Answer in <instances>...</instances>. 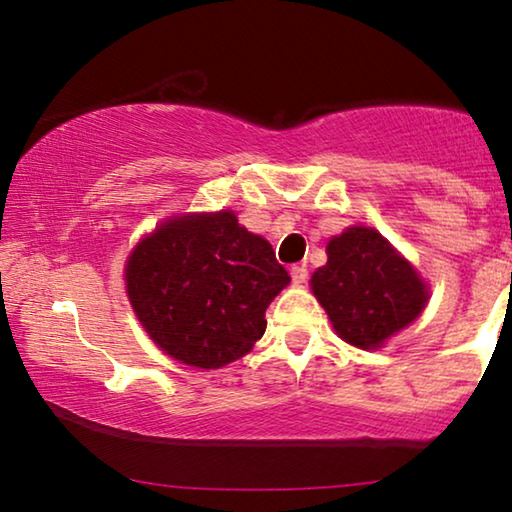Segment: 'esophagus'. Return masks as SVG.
<instances>
[{
    "label": "esophagus",
    "instance_id": "obj_1",
    "mask_svg": "<svg viewBox=\"0 0 512 512\" xmlns=\"http://www.w3.org/2000/svg\"><path fill=\"white\" fill-rule=\"evenodd\" d=\"M307 277H310V270H307V265H293V268H291L293 284H305Z\"/></svg>",
    "mask_w": 512,
    "mask_h": 512
}]
</instances>
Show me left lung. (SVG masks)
Listing matches in <instances>:
<instances>
[{
	"instance_id": "1",
	"label": "left lung",
	"mask_w": 512,
	"mask_h": 512,
	"mask_svg": "<svg viewBox=\"0 0 512 512\" xmlns=\"http://www.w3.org/2000/svg\"><path fill=\"white\" fill-rule=\"evenodd\" d=\"M326 251L328 263L312 275V291L349 345L380 347L424 310V282L377 230L349 228Z\"/></svg>"
}]
</instances>
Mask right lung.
Wrapping results in <instances>:
<instances>
[{
  "mask_svg": "<svg viewBox=\"0 0 512 512\" xmlns=\"http://www.w3.org/2000/svg\"><path fill=\"white\" fill-rule=\"evenodd\" d=\"M289 279L270 244L233 212L167 221L137 244L125 268L146 333L195 368H221L247 354Z\"/></svg>",
  "mask_w": 512,
  "mask_h": 512,
  "instance_id": "obj_1",
  "label": "right lung"
}]
</instances>
